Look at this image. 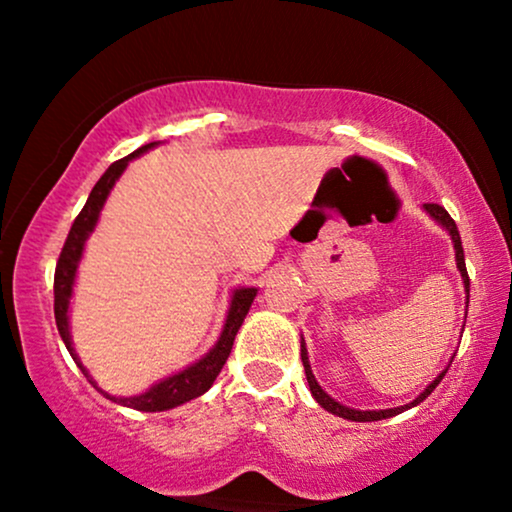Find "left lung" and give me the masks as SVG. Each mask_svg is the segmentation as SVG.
<instances>
[{"label": "left lung", "instance_id": "8db88e82", "mask_svg": "<svg viewBox=\"0 0 512 512\" xmlns=\"http://www.w3.org/2000/svg\"><path fill=\"white\" fill-rule=\"evenodd\" d=\"M424 209H426L428 214H431L433 219H436V221L440 223V226H443L445 231H448L450 236H452V243H455L457 269H460V272H462L464 289H467V293H469V274H467V267H464V250H462V238H460V231H457V223L452 221V216H450L448 211H445L443 207H440V204H424ZM301 361H303V368H305V378H308L310 392H313V397L317 399V404H320L322 409L330 411V414H337V416H342V419H349V421H380V419H390V416H395V414H402V411H407V409H411V407H416V404H419V402H424V399H426L428 395H431L433 390H436L440 380H443V375L448 373V368H445L443 373H440L438 378L433 380V383L428 385L426 390L421 392V395L414 399V402H411V404H404V407L380 409V411H358V409H349V407H344V404L334 402V399H332L330 395H327V392L322 390L320 385H317V380H315L313 370H310V363H308V351H305V344H303V342H301Z\"/></svg>", "mask_w": 512, "mask_h": 512}]
</instances>
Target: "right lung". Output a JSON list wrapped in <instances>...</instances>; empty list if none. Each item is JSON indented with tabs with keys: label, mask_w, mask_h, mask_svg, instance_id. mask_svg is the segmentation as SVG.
<instances>
[{
	"label": "right lung",
	"mask_w": 512,
	"mask_h": 512,
	"mask_svg": "<svg viewBox=\"0 0 512 512\" xmlns=\"http://www.w3.org/2000/svg\"><path fill=\"white\" fill-rule=\"evenodd\" d=\"M151 146H154V144H146V146H142V149L132 151L129 156L120 158V161H115L113 166H110L101 175V180L96 182V187H93L91 195H88L84 209L79 211V216L74 219L72 228H69V236H67V240H64V248L60 252V260H57V267H55V322H57V330H60L62 342L67 344L69 354H72L76 366L84 370L86 378H88L86 368L81 366L79 358H76L74 349H72V339H69V320H67L69 298H72V284H74V276H76V264H79V260H81V250H84L88 233H91L93 226H96L98 214H101V209L105 204V197H108V192L113 190L115 180L120 178V173L127 168V163L132 161L134 156L144 154V151L151 149ZM255 296H257V289H238L236 293H233L231 310H228L226 325H223L219 344H216L214 349H211L209 354L202 358V361H197L195 366L185 368L182 373L173 375V378H166L163 383L151 387L149 392H144V395L113 397V395H108V392H103L101 387L93 383L91 378H88V383L96 387V390H101L108 399H113V402L122 404V407L139 409V411H166V409L180 407V404L190 402V399H195L199 395H204V392H207L209 387L214 385L216 375L221 373L226 358L231 356L233 339H236V332L240 330V325H243L245 315H248V310H250L252 301H255Z\"/></svg>",
	"instance_id": "right-lung-1"
}]
</instances>
